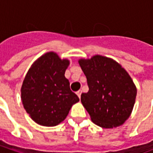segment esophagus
Masks as SVG:
<instances>
[{
	"mask_svg": "<svg viewBox=\"0 0 153 153\" xmlns=\"http://www.w3.org/2000/svg\"><path fill=\"white\" fill-rule=\"evenodd\" d=\"M76 94L78 95V97L80 98V97H81V94H82V90H79V91H77Z\"/></svg>",
	"mask_w": 153,
	"mask_h": 153,
	"instance_id": "esophagus-1",
	"label": "esophagus"
}]
</instances>
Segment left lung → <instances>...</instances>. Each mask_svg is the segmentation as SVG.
Returning <instances> with one entry per match:
<instances>
[{"label":"left lung","instance_id":"obj_1","mask_svg":"<svg viewBox=\"0 0 153 153\" xmlns=\"http://www.w3.org/2000/svg\"><path fill=\"white\" fill-rule=\"evenodd\" d=\"M89 88L81 102L95 125L104 128L120 126L130 116L137 88L128 72L115 60L101 55L79 60Z\"/></svg>","mask_w":153,"mask_h":153}]
</instances>
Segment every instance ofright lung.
I'll list each match as a JSON object with an SVG mask.
<instances>
[{
    "label": "right lung",
    "mask_w": 153,
    "mask_h": 153,
    "mask_svg": "<svg viewBox=\"0 0 153 153\" xmlns=\"http://www.w3.org/2000/svg\"><path fill=\"white\" fill-rule=\"evenodd\" d=\"M69 65L68 59H60L57 53L48 51L35 60L26 74L21 87L22 103L38 125H59L79 101L65 77Z\"/></svg>",
    "instance_id": "right-lung-1"
}]
</instances>
